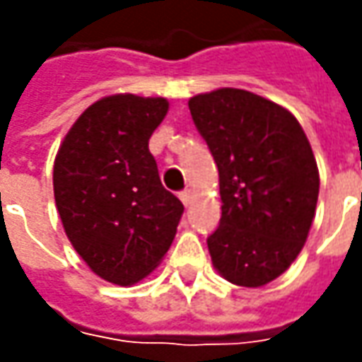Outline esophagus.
Instances as JSON below:
<instances>
[{
  "label": "esophagus",
  "instance_id": "esophagus-1",
  "mask_svg": "<svg viewBox=\"0 0 362 362\" xmlns=\"http://www.w3.org/2000/svg\"><path fill=\"white\" fill-rule=\"evenodd\" d=\"M179 199H181L183 205L187 207L189 203H191V191H187V189H185V191H181V193H179Z\"/></svg>",
  "mask_w": 362,
  "mask_h": 362
}]
</instances>
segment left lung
I'll use <instances>...</instances> for the list:
<instances>
[{"label": "left lung", "instance_id": "left-lung-1", "mask_svg": "<svg viewBox=\"0 0 362 362\" xmlns=\"http://www.w3.org/2000/svg\"><path fill=\"white\" fill-rule=\"evenodd\" d=\"M189 110L219 171L211 262L231 284H268L290 268L313 226L320 179L310 143L294 115L254 92L197 94Z\"/></svg>", "mask_w": 362, "mask_h": 362}]
</instances>
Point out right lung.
I'll return each mask as SVG.
<instances>
[{
    "label": "right lung",
    "mask_w": 362,
    "mask_h": 362,
    "mask_svg": "<svg viewBox=\"0 0 362 362\" xmlns=\"http://www.w3.org/2000/svg\"><path fill=\"white\" fill-rule=\"evenodd\" d=\"M167 110L165 98L106 96L80 115L54 160L64 231L88 268L112 284L131 286L155 270L183 216L148 151Z\"/></svg>",
    "instance_id": "1"
}]
</instances>
